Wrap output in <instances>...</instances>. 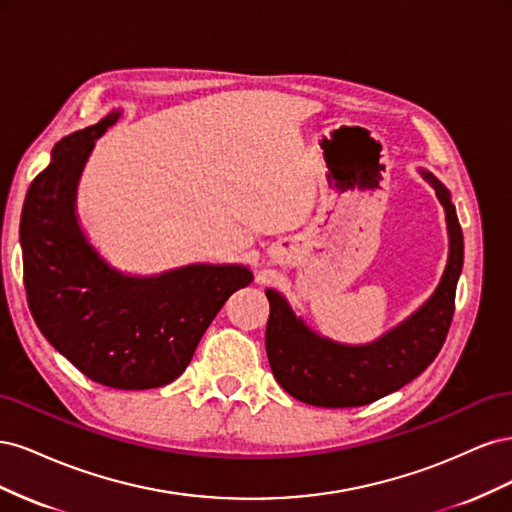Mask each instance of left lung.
<instances>
[{
    "label": "left lung",
    "mask_w": 512,
    "mask_h": 512,
    "mask_svg": "<svg viewBox=\"0 0 512 512\" xmlns=\"http://www.w3.org/2000/svg\"><path fill=\"white\" fill-rule=\"evenodd\" d=\"M446 211L448 262L431 299L380 339L365 346L337 344L294 316L280 292L267 288L271 314L265 346L275 380L294 399L318 408L367 406L414 380L436 359L455 314V290L463 267V232L451 194L431 173Z\"/></svg>",
    "instance_id": "8db88e82"
}]
</instances>
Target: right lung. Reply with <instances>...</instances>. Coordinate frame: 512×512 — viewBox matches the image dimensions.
<instances>
[{"label":"right lung","instance_id":"right-lung-1","mask_svg":"<svg viewBox=\"0 0 512 512\" xmlns=\"http://www.w3.org/2000/svg\"><path fill=\"white\" fill-rule=\"evenodd\" d=\"M119 113L59 141L32 181L21 215L23 282L40 333L98 384L158 389L179 378L232 292L243 265H188L156 277L108 267L76 222V183L96 138Z\"/></svg>","mask_w":512,"mask_h":512}]
</instances>
